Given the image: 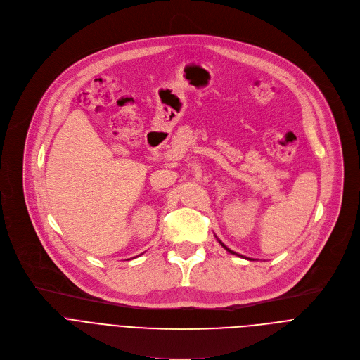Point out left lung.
<instances>
[{
    "label": "left lung",
    "mask_w": 360,
    "mask_h": 360,
    "mask_svg": "<svg viewBox=\"0 0 360 360\" xmlns=\"http://www.w3.org/2000/svg\"><path fill=\"white\" fill-rule=\"evenodd\" d=\"M219 243H221V245H222V246H224V248H225V249H226V250H228V252H229V253H232V255H235V252H233V250H231V249H229V248H226V246H225V245H224V243H222V242H221V240H219Z\"/></svg>",
    "instance_id": "1"
}]
</instances>
